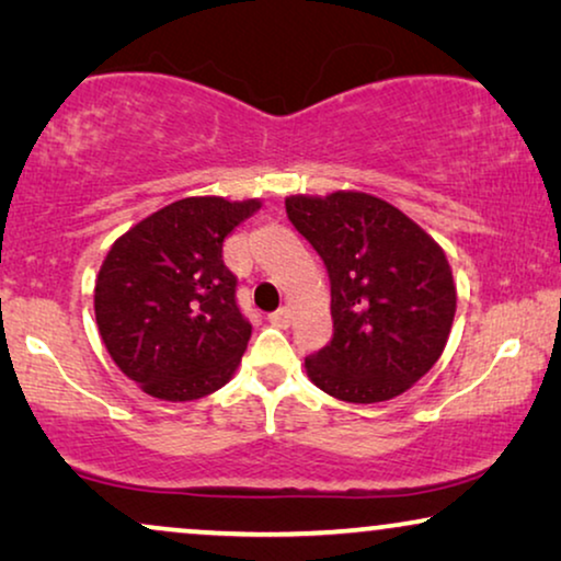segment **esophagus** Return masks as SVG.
<instances>
[{
    "label": "esophagus",
    "mask_w": 561,
    "mask_h": 561,
    "mask_svg": "<svg viewBox=\"0 0 561 561\" xmlns=\"http://www.w3.org/2000/svg\"><path fill=\"white\" fill-rule=\"evenodd\" d=\"M267 319H271V324H275V327H288L290 324V309H288V306H283V309L273 311Z\"/></svg>",
    "instance_id": "34e87169"
}]
</instances>
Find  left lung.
I'll list each match as a JSON object with an SVG mask.
<instances>
[{
    "instance_id": "8db88e82",
    "label": "left lung",
    "mask_w": 561,
    "mask_h": 561,
    "mask_svg": "<svg viewBox=\"0 0 561 561\" xmlns=\"http://www.w3.org/2000/svg\"><path fill=\"white\" fill-rule=\"evenodd\" d=\"M286 214L332 283L334 334L306 357L311 382L347 403L405 393L442 357L455 321L444 250L401 209L363 191L288 196Z\"/></svg>"
}]
</instances>
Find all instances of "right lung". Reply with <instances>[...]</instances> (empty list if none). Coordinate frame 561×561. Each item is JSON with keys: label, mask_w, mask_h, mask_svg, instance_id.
Returning a JSON list of instances; mask_svg holds the SVG:
<instances>
[{"label": "right lung", "mask_w": 561, "mask_h": 561, "mask_svg": "<svg viewBox=\"0 0 561 561\" xmlns=\"http://www.w3.org/2000/svg\"><path fill=\"white\" fill-rule=\"evenodd\" d=\"M260 198L188 196L127 229L96 275L94 311L114 365L160 401H196L232 378L252 324L221 260Z\"/></svg>", "instance_id": "obj_1"}]
</instances>
